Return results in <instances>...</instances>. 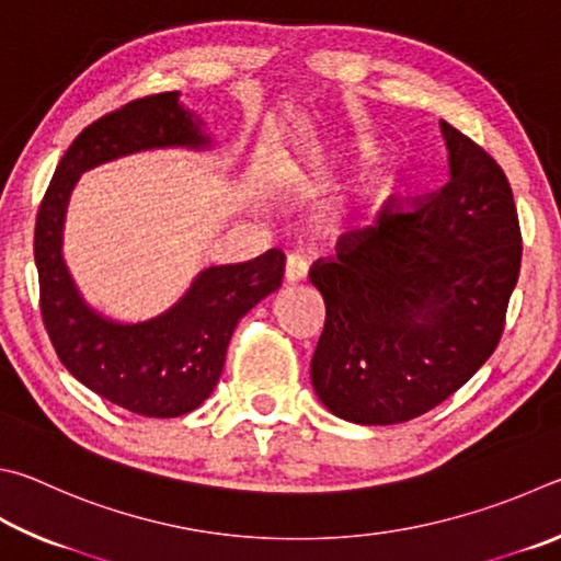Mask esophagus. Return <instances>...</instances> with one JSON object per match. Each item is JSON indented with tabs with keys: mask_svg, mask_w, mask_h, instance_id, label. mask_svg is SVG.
<instances>
[{
	"mask_svg": "<svg viewBox=\"0 0 561 561\" xmlns=\"http://www.w3.org/2000/svg\"><path fill=\"white\" fill-rule=\"evenodd\" d=\"M283 275H286L288 283H298L308 275V263L300 259V255H288L286 259V268H283Z\"/></svg>",
	"mask_w": 561,
	"mask_h": 561,
	"instance_id": "34e87169",
	"label": "esophagus"
}]
</instances>
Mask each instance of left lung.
I'll return each mask as SVG.
<instances>
[{"label":"left lung","instance_id":"1","mask_svg":"<svg viewBox=\"0 0 561 561\" xmlns=\"http://www.w3.org/2000/svg\"><path fill=\"white\" fill-rule=\"evenodd\" d=\"M450 176L399 199L377 226L340 236L312 263L325 328L310 379L332 414L389 426L426 414L493 355L505 330L523 233L510 182L483 147L440 121Z\"/></svg>","mask_w":561,"mask_h":561}]
</instances>
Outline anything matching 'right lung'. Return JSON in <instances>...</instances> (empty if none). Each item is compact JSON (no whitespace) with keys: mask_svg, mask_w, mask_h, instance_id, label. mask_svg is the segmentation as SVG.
Listing matches in <instances>:
<instances>
[{"mask_svg":"<svg viewBox=\"0 0 561 561\" xmlns=\"http://www.w3.org/2000/svg\"><path fill=\"white\" fill-rule=\"evenodd\" d=\"M176 91L145 95L98 117L58 162L38 206L34 259L38 306L58 359L98 397L133 414L174 419L190 414L221 377L233 328L255 302L280 288L286 255L214 265L160 318L137 325L105 320L78 296L61 259L68 196L85 170L152 147H204L202 121L176 101Z\"/></svg>","mask_w":561,"mask_h":561,"instance_id":"obj_1","label":"right lung"}]
</instances>
